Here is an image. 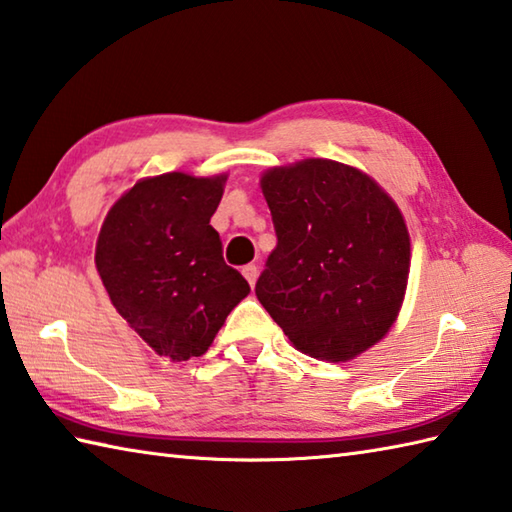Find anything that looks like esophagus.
I'll use <instances>...</instances> for the list:
<instances>
[{
    "label": "esophagus",
    "mask_w": 512,
    "mask_h": 512,
    "mask_svg": "<svg viewBox=\"0 0 512 512\" xmlns=\"http://www.w3.org/2000/svg\"><path fill=\"white\" fill-rule=\"evenodd\" d=\"M257 273H259V268H257L255 264H248V266H244V268H242V275L246 277V282H248L250 286H255V282H257Z\"/></svg>",
    "instance_id": "34e87169"
}]
</instances>
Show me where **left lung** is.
Returning a JSON list of instances; mask_svg holds the SVG:
<instances>
[{"mask_svg":"<svg viewBox=\"0 0 512 512\" xmlns=\"http://www.w3.org/2000/svg\"><path fill=\"white\" fill-rule=\"evenodd\" d=\"M277 248L257 299L299 353L339 364L388 335L402 310L410 235L402 210L364 170L308 157L259 179Z\"/></svg>","mask_w":512,"mask_h":512,"instance_id":"left-lung-1","label":"left lung"}]
</instances>
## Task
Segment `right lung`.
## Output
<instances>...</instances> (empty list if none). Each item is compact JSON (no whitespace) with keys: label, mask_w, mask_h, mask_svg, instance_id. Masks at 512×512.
Listing matches in <instances>:
<instances>
[{"label":"right lung","mask_w":512,"mask_h":512,"mask_svg":"<svg viewBox=\"0 0 512 512\" xmlns=\"http://www.w3.org/2000/svg\"><path fill=\"white\" fill-rule=\"evenodd\" d=\"M226 179L182 170L139 179L110 206L97 235L95 268L110 304L170 362L204 355L250 293L210 226Z\"/></svg>","instance_id":"1"}]
</instances>
